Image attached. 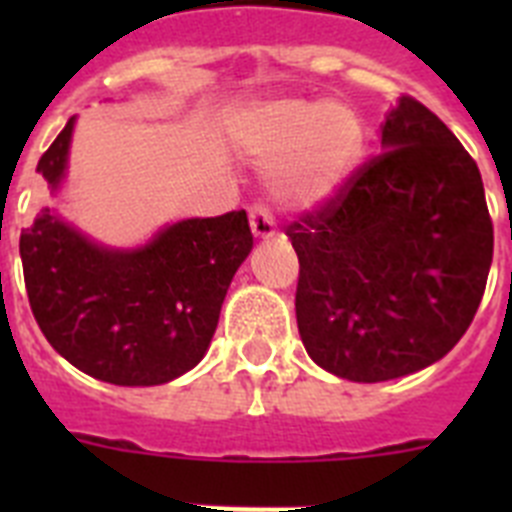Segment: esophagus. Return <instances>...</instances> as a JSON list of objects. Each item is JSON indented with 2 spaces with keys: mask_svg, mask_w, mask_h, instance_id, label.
Masks as SVG:
<instances>
[{
  "mask_svg": "<svg viewBox=\"0 0 512 512\" xmlns=\"http://www.w3.org/2000/svg\"><path fill=\"white\" fill-rule=\"evenodd\" d=\"M248 220H251V233L256 235L259 241H269V238H274V235H277L274 217L269 215V210H266L264 205H253Z\"/></svg>",
  "mask_w": 512,
  "mask_h": 512,
  "instance_id": "obj_1",
  "label": "esophagus"
}]
</instances>
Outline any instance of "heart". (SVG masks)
I'll return each instance as SVG.
<instances>
[{"mask_svg":"<svg viewBox=\"0 0 512 512\" xmlns=\"http://www.w3.org/2000/svg\"><path fill=\"white\" fill-rule=\"evenodd\" d=\"M243 151L274 166V192L282 202L310 207L346 182L364 153V125L341 102L274 99L238 122Z\"/></svg>","mask_w":512,"mask_h":512,"instance_id":"heart-1","label":"heart"}]
</instances>
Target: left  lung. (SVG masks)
I'll return each mask as SVG.
<instances>
[{
    "instance_id": "1",
    "label": "left lung",
    "mask_w": 512,
    "mask_h": 512,
    "mask_svg": "<svg viewBox=\"0 0 512 512\" xmlns=\"http://www.w3.org/2000/svg\"><path fill=\"white\" fill-rule=\"evenodd\" d=\"M297 328L325 372L387 382L436 364L474 320L492 220L474 158L425 104L400 97L382 156L287 228Z\"/></svg>"
}]
</instances>
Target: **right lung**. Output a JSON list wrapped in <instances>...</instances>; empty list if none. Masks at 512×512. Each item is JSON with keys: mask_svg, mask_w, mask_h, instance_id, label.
Instances as JSON below:
<instances>
[{"mask_svg": "<svg viewBox=\"0 0 512 512\" xmlns=\"http://www.w3.org/2000/svg\"><path fill=\"white\" fill-rule=\"evenodd\" d=\"M74 125L71 117L38 161L51 192L66 179ZM251 248L243 210L179 220L138 248L94 243L51 207L20 235L43 336L76 369L120 387L166 384L200 364Z\"/></svg>", "mask_w": 512, "mask_h": 512, "instance_id": "add662e5", "label": "right lung"}]
</instances>
